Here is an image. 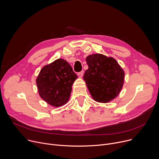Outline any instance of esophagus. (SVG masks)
<instances>
[{"instance_id":"1","label":"esophagus","mask_w":159,"mask_h":159,"mask_svg":"<svg viewBox=\"0 0 159 159\" xmlns=\"http://www.w3.org/2000/svg\"><path fill=\"white\" fill-rule=\"evenodd\" d=\"M84 75V71H81L80 72L78 73V76L80 77V78H82Z\"/></svg>"}]
</instances>
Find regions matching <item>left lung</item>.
Wrapping results in <instances>:
<instances>
[{"instance_id":"1","label":"left lung","mask_w":159,"mask_h":159,"mask_svg":"<svg viewBox=\"0 0 159 159\" xmlns=\"http://www.w3.org/2000/svg\"><path fill=\"white\" fill-rule=\"evenodd\" d=\"M88 69L84 75L93 99L101 103H107L120 93L125 80V72L112 57L100 53L86 57Z\"/></svg>"}]
</instances>
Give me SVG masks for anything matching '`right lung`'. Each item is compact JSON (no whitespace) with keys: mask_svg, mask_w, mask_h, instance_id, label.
I'll return each instance as SVG.
<instances>
[{"mask_svg":"<svg viewBox=\"0 0 159 159\" xmlns=\"http://www.w3.org/2000/svg\"><path fill=\"white\" fill-rule=\"evenodd\" d=\"M77 77L71 65L65 60L58 58L40 70L36 80L39 95L50 106L61 107L69 101Z\"/></svg>","mask_w":159,"mask_h":159,"instance_id":"right-lung-1","label":"right lung"}]
</instances>
